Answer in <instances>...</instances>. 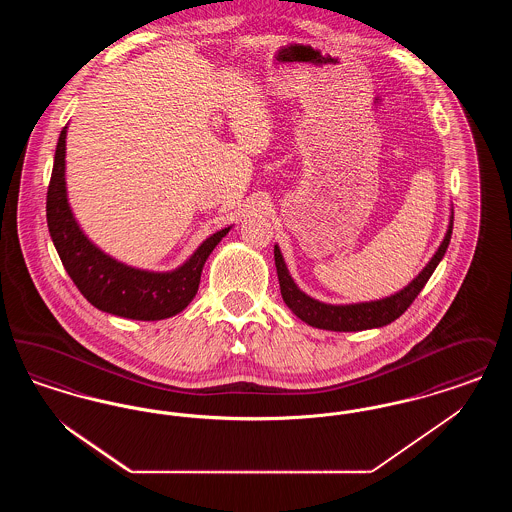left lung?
<instances>
[{"label": "left lung", "mask_w": 512, "mask_h": 512, "mask_svg": "<svg viewBox=\"0 0 512 512\" xmlns=\"http://www.w3.org/2000/svg\"><path fill=\"white\" fill-rule=\"evenodd\" d=\"M453 232V207L449 215L447 232L443 236V242L439 244L438 251L428 261V265L418 272L403 290L391 293L388 297L374 299V301H361V303H345V305H332L318 301L315 297L307 295L293 282L292 274L286 267V261L282 257V251L278 245H274V263L278 272L280 292L284 303L290 307L293 315L307 322L309 326H315L320 330H332V332H359L370 328H382L401 317L414 301V297L422 292L430 276L443 259L447 245L451 242Z\"/></svg>", "instance_id": "8db88e82"}]
</instances>
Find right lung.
Returning <instances> with one entry per match:
<instances>
[{"mask_svg": "<svg viewBox=\"0 0 512 512\" xmlns=\"http://www.w3.org/2000/svg\"><path fill=\"white\" fill-rule=\"evenodd\" d=\"M67 130L59 134L48 188L49 236L80 293L103 313L132 320H163L184 311L197 293L207 257L232 226L211 234L180 267H130L94 244L74 217L67 194Z\"/></svg>", "mask_w": 512, "mask_h": 512, "instance_id": "add662e5", "label": "right lung"}]
</instances>
